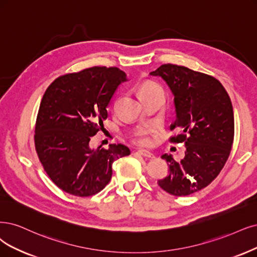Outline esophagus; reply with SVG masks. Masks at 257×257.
Instances as JSON below:
<instances>
[{
  "label": "esophagus",
  "mask_w": 257,
  "mask_h": 257,
  "mask_svg": "<svg viewBox=\"0 0 257 257\" xmlns=\"http://www.w3.org/2000/svg\"><path fill=\"white\" fill-rule=\"evenodd\" d=\"M138 154L141 155V156H143L144 158H149V159L154 158V155L150 154L149 151H146V150H138Z\"/></svg>",
  "instance_id": "obj_1"
}]
</instances>
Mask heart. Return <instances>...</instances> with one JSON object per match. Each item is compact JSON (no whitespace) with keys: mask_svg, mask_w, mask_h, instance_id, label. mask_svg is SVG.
I'll return each instance as SVG.
<instances>
[{"mask_svg":"<svg viewBox=\"0 0 257 257\" xmlns=\"http://www.w3.org/2000/svg\"><path fill=\"white\" fill-rule=\"evenodd\" d=\"M140 95L141 97H145L148 96V95L155 94L158 92H162L159 85L153 81H145L140 85L139 88ZM154 131L153 127H143L138 129L135 135H134V140L136 143L140 146H148L151 143V139H150V134Z\"/></svg>","mask_w":257,"mask_h":257,"instance_id":"heart-1","label":"heart"}]
</instances>
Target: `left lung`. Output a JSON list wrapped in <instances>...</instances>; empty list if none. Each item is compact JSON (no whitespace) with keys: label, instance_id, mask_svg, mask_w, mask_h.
<instances>
[{"label":"left lung","instance_id":"8db88e82","mask_svg":"<svg viewBox=\"0 0 257 257\" xmlns=\"http://www.w3.org/2000/svg\"><path fill=\"white\" fill-rule=\"evenodd\" d=\"M150 75L159 76L174 95L176 120L170 129L181 135L170 139L185 143V157L176 162L163 155L169 170L158 181L165 192L188 196L206 187L219 175L234 140V113L229 94L212 77L185 66L162 64Z\"/></svg>","mask_w":257,"mask_h":257}]
</instances>
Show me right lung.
I'll use <instances>...</instances> for the list:
<instances>
[{"label":"right lung","instance_id":"obj_1","mask_svg":"<svg viewBox=\"0 0 257 257\" xmlns=\"http://www.w3.org/2000/svg\"><path fill=\"white\" fill-rule=\"evenodd\" d=\"M127 76L117 68L93 66L55 79L38 112L35 145L52 181L78 197L97 194L112 177L114 161L130 155L127 146L92 149L91 137L103 127L107 108Z\"/></svg>","mask_w":257,"mask_h":257}]
</instances>
